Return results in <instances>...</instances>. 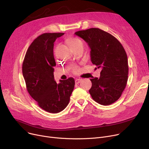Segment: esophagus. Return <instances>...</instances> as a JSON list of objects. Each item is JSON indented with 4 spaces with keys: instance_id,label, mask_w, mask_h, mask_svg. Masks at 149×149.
<instances>
[{
    "instance_id": "34e87169",
    "label": "esophagus",
    "mask_w": 149,
    "mask_h": 149,
    "mask_svg": "<svg viewBox=\"0 0 149 149\" xmlns=\"http://www.w3.org/2000/svg\"><path fill=\"white\" fill-rule=\"evenodd\" d=\"M81 79H76L75 80V84H79V83H80L81 81Z\"/></svg>"
}]
</instances>
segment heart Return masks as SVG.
<instances>
[{
  "label": "heart",
  "mask_w": 149,
  "mask_h": 149,
  "mask_svg": "<svg viewBox=\"0 0 149 149\" xmlns=\"http://www.w3.org/2000/svg\"><path fill=\"white\" fill-rule=\"evenodd\" d=\"M68 43L72 49H75L79 48V47L83 46V42L80 38L77 37L69 38L68 40ZM71 70L72 72L77 73L79 71V68L76 65H73L71 68Z\"/></svg>",
  "instance_id": "b5f03b06"
}]
</instances>
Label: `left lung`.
Segmentation results:
<instances>
[{"mask_svg": "<svg viewBox=\"0 0 149 149\" xmlns=\"http://www.w3.org/2000/svg\"><path fill=\"white\" fill-rule=\"evenodd\" d=\"M89 46L91 61L101 68L100 77L91 79L89 92L92 99L104 106L113 103L121 97L128 79L127 54L114 36L97 28L77 31Z\"/></svg>", "mask_w": 149, "mask_h": 149, "instance_id": "obj_1", "label": "left lung"}]
</instances>
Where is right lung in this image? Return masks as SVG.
Instances as JSON below:
<instances>
[{"instance_id": "right-lung-1", "label": "right lung", "mask_w": 149, "mask_h": 149, "mask_svg": "<svg viewBox=\"0 0 149 149\" xmlns=\"http://www.w3.org/2000/svg\"><path fill=\"white\" fill-rule=\"evenodd\" d=\"M62 33H44L37 37L28 48L22 64V73L26 89L39 107L45 111L56 113L69 104L75 80L72 77L54 80V67L56 65L54 43Z\"/></svg>"}]
</instances>
